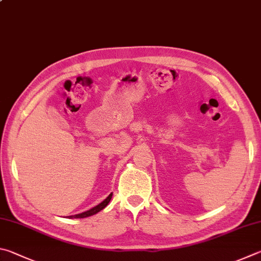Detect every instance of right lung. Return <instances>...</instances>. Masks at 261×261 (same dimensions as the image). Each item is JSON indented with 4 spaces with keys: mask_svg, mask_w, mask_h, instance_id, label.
<instances>
[{
    "mask_svg": "<svg viewBox=\"0 0 261 261\" xmlns=\"http://www.w3.org/2000/svg\"><path fill=\"white\" fill-rule=\"evenodd\" d=\"M112 196H113V193H111L110 195H108V196L105 198V200H103L101 203H99L98 205L93 206L92 209H90V210L85 211V212H82V213H79V215H75V216H68V218H87V217H90V216L96 215V213H98L99 211H101L102 209H105V207L107 206L108 203H110Z\"/></svg>",
    "mask_w": 261,
    "mask_h": 261,
    "instance_id": "right-lung-1",
    "label": "right lung"
}]
</instances>
